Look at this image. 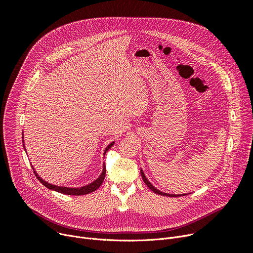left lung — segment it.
<instances>
[{"mask_svg": "<svg viewBox=\"0 0 253 253\" xmlns=\"http://www.w3.org/2000/svg\"><path fill=\"white\" fill-rule=\"evenodd\" d=\"M140 174H141V176H142V180L144 181V183L148 185V187L154 192V193H156V194H158V195H161V196H166V197H179V196H185V195H188V194H178V195H175V194H167V193H164V192H161V191H159L157 188H155L154 185L148 180V178L145 177V175H144V173H143V171H142V169H140Z\"/></svg>", "mask_w": 253, "mask_h": 253, "instance_id": "left-lung-1", "label": "left lung"}]
</instances>
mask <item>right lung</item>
<instances>
[{
    "label": "right lung",
    "instance_id": "1",
    "mask_svg": "<svg viewBox=\"0 0 253 253\" xmlns=\"http://www.w3.org/2000/svg\"><path fill=\"white\" fill-rule=\"evenodd\" d=\"M22 143H23V148L25 150V147H24V141H23V133H22ZM115 141H112L108 147L105 148L104 152H103V155H105V153L108 152L113 145H114ZM33 167V170H34V173L36 174L37 178L41 181V183H43L45 187L49 190H52V191H55V192H58V193H61V194H64V195H74V196H82V195H86V194H89V193H92L94 192L95 190H97L100 185L102 184L103 180H104V177H105V165L103 163V166H102V171L100 175L94 180L92 181L86 185H83V187H80V188H69V187H62V185H56V184H52V183H49L48 181H45L43 178H41V176H40L37 171L35 170L34 166Z\"/></svg>",
    "mask_w": 253,
    "mask_h": 253
}]
</instances>
